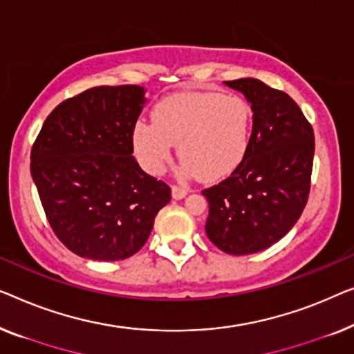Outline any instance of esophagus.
Returning a JSON list of instances; mask_svg holds the SVG:
<instances>
[{"mask_svg": "<svg viewBox=\"0 0 354 354\" xmlns=\"http://www.w3.org/2000/svg\"><path fill=\"white\" fill-rule=\"evenodd\" d=\"M187 192H189V189H186V187H181V186H173V189H171V194H173V198H183V197H186L187 196Z\"/></svg>", "mask_w": 354, "mask_h": 354, "instance_id": "esophagus-1", "label": "esophagus"}]
</instances>
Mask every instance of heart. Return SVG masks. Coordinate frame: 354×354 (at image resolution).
<instances>
[{
	"label": "heart",
	"instance_id": "1",
	"mask_svg": "<svg viewBox=\"0 0 354 354\" xmlns=\"http://www.w3.org/2000/svg\"><path fill=\"white\" fill-rule=\"evenodd\" d=\"M152 125L139 122L133 129L138 160L160 175L171 160V146L189 175L215 181L232 173L245 158L252 139L253 111L234 93L181 91L158 101Z\"/></svg>",
	"mask_w": 354,
	"mask_h": 354
}]
</instances>
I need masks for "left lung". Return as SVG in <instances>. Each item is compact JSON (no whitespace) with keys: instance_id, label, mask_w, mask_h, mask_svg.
<instances>
[{"instance_id":"1","label":"left lung","mask_w":354,"mask_h":354,"mask_svg":"<svg viewBox=\"0 0 354 354\" xmlns=\"http://www.w3.org/2000/svg\"><path fill=\"white\" fill-rule=\"evenodd\" d=\"M252 104L250 147L231 176L203 189L205 232L229 255L271 247L301 216L311 189L315 133L297 102L260 80L225 82Z\"/></svg>"}]
</instances>
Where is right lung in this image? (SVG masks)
<instances>
[{
	"instance_id": "right-lung-1",
	"label": "right lung",
	"mask_w": 354,
	"mask_h": 354,
	"mask_svg": "<svg viewBox=\"0 0 354 354\" xmlns=\"http://www.w3.org/2000/svg\"><path fill=\"white\" fill-rule=\"evenodd\" d=\"M144 88L96 86L62 101L39 129L30 171L49 226L78 257L118 261L146 243L167 183L133 157Z\"/></svg>"
}]
</instances>
